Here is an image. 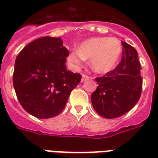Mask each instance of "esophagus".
I'll use <instances>...</instances> for the list:
<instances>
[{
	"label": "esophagus",
	"instance_id": "34e87169",
	"mask_svg": "<svg viewBox=\"0 0 158 158\" xmlns=\"http://www.w3.org/2000/svg\"><path fill=\"white\" fill-rule=\"evenodd\" d=\"M89 78H90V77L88 76V75H85V74H83V75H82V82L85 81L86 79H89Z\"/></svg>",
	"mask_w": 158,
	"mask_h": 158
}]
</instances>
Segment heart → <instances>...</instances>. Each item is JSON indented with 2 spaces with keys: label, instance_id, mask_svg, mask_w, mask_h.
I'll return each instance as SVG.
<instances>
[{
  "label": "heart",
  "instance_id": "b5f03b06",
  "mask_svg": "<svg viewBox=\"0 0 158 158\" xmlns=\"http://www.w3.org/2000/svg\"><path fill=\"white\" fill-rule=\"evenodd\" d=\"M121 44L115 38H92L83 42L79 48H73L67 56L71 68L77 70L86 59H91V66L100 73L110 71L121 54Z\"/></svg>",
  "mask_w": 158,
  "mask_h": 158
}]
</instances>
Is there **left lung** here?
I'll return each instance as SVG.
<instances>
[{
  "label": "left lung",
  "instance_id": "obj_1",
  "mask_svg": "<svg viewBox=\"0 0 158 158\" xmlns=\"http://www.w3.org/2000/svg\"><path fill=\"white\" fill-rule=\"evenodd\" d=\"M121 61L104 76L97 77L98 87L91 94V103L99 115L107 119L119 117L130 111L138 102L142 78L137 51L121 42Z\"/></svg>",
  "mask_w": 158,
  "mask_h": 158
}]
</instances>
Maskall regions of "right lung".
I'll use <instances>...</instances> for the list:
<instances>
[{
  "mask_svg": "<svg viewBox=\"0 0 158 158\" xmlns=\"http://www.w3.org/2000/svg\"><path fill=\"white\" fill-rule=\"evenodd\" d=\"M69 51L60 38L43 37L29 43L18 54L13 83L20 104L40 119L58 116L82 75L67 70Z\"/></svg>",
  "mask_w": 158,
  "mask_h": 158,
  "instance_id": "right-lung-1",
  "label": "right lung"
}]
</instances>
